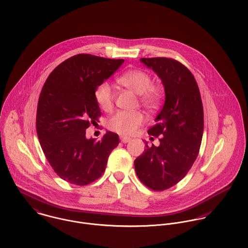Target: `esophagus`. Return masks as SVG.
Instances as JSON below:
<instances>
[{
  "label": "esophagus",
  "instance_id": "esophagus-1",
  "mask_svg": "<svg viewBox=\"0 0 248 248\" xmlns=\"http://www.w3.org/2000/svg\"><path fill=\"white\" fill-rule=\"evenodd\" d=\"M120 140L123 143H128V142L131 141V139L127 138V137H120Z\"/></svg>",
  "mask_w": 248,
  "mask_h": 248
}]
</instances>
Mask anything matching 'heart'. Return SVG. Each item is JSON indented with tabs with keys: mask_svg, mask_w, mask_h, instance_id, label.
<instances>
[{
	"mask_svg": "<svg viewBox=\"0 0 248 248\" xmlns=\"http://www.w3.org/2000/svg\"><path fill=\"white\" fill-rule=\"evenodd\" d=\"M118 82L140 94V100L143 106L155 108L159 104L161 93L155 87L152 86V78L145 71L135 70L125 72L118 78ZM95 99L99 107L108 110L112 106L113 93L108 83L104 82L95 90ZM144 121L140 111H117L108 120V127L111 131L123 135L131 136L136 133Z\"/></svg>",
	"mask_w": 248,
	"mask_h": 248,
	"instance_id": "b5f03b06",
	"label": "heart"
}]
</instances>
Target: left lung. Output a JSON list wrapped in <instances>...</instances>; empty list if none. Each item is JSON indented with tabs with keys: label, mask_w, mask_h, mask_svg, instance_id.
<instances>
[{
	"label": "left lung",
	"mask_w": 248,
	"mask_h": 248,
	"mask_svg": "<svg viewBox=\"0 0 248 248\" xmlns=\"http://www.w3.org/2000/svg\"><path fill=\"white\" fill-rule=\"evenodd\" d=\"M140 61L161 79L165 102L156 124L148 130L150 136L159 137V146L146 143L144 153L135 160V169L147 187L163 191L186 176L199 155L203 107L196 79L184 65L166 57Z\"/></svg>",
	"instance_id": "left-lung-1"
}]
</instances>
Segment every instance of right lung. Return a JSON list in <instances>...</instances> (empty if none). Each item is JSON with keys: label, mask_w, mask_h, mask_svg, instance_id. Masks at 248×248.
<instances>
[{"label": "right lung", "mask_w": 248, "mask_h": 248, "mask_svg": "<svg viewBox=\"0 0 248 248\" xmlns=\"http://www.w3.org/2000/svg\"><path fill=\"white\" fill-rule=\"evenodd\" d=\"M124 63L91 54H77L57 66L41 91L36 131L42 150L54 172L75 185H87L106 169L118 135L107 132L101 140L86 138L101 111L95 90Z\"/></svg>", "instance_id": "add662e5"}]
</instances>
